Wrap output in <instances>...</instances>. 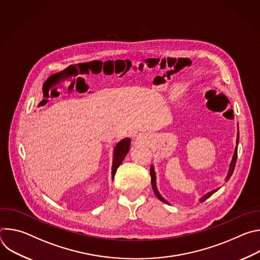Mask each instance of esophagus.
Returning <instances> with one entry per match:
<instances>
[{"label": "esophagus", "mask_w": 260, "mask_h": 260, "mask_svg": "<svg viewBox=\"0 0 260 260\" xmlns=\"http://www.w3.org/2000/svg\"><path fill=\"white\" fill-rule=\"evenodd\" d=\"M141 139H142V138H141V137H140V138H139V137H138V139H137V140H139V141H141Z\"/></svg>", "instance_id": "obj_1"}]
</instances>
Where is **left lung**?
I'll use <instances>...</instances> for the list:
<instances>
[{
	"mask_svg": "<svg viewBox=\"0 0 260 260\" xmlns=\"http://www.w3.org/2000/svg\"><path fill=\"white\" fill-rule=\"evenodd\" d=\"M239 137H240V136H239V124H238V133H237V140H236V144H237V145H236L235 152H234V155H233V158H232V161H231V164H230L229 171H228V174H226V177H225V181H226V182H228V181L230 180V178L232 177V175H233V173H234V170H235V167H236L237 157H238ZM150 175H151V184H152V188H153V191H154L155 196H156V197H157V199H158L159 201H161L162 203L170 205V203L161 197V194L159 193V191H158V189H157V186H156V173H155V170H154V166H153V165H151V168H150ZM218 190H219V187H217L216 189H213V190H211V191L207 192L206 194H204V196L200 199V202H201V203L205 202L207 199H209L212 194H214V193H215L216 191H218Z\"/></svg>",
	"mask_w": 260,
	"mask_h": 260,
	"instance_id": "left-lung-1",
	"label": "left lung"
}]
</instances>
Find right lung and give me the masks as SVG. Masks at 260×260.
Instances as JSON below:
<instances>
[{
	"label": "right lung",
	"mask_w": 260,
	"mask_h": 260,
	"mask_svg": "<svg viewBox=\"0 0 260 260\" xmlns=\"http://www.w3.org/2000/svg\"><path fill=\"white\" fill-rule=\"evenodd\" d=\"M131 147V139L124 138L121 141H119L113 149V161H112V179L115 176L117 168L121 165L124 157L129 151Z\"/></svg>",
	"instance_id": "obj_1"
}]
</instances>
